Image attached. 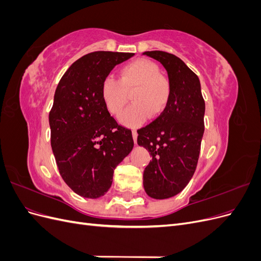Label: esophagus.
I'll list each match as a JSON object with an SVG mask.
<instances>
[{"label": "esophagus", "instance_id": "esophagus-1", "mask_svg": "<svg viewBox=\"0 0 261 261\" xmlns=\"http://www.w3.org/2000/svg\"><path fill=\"white\" fill-rule=\"evenodd\" d=\"M137 136H138V133L136 129H133V138H134V141H135V144L137 143Z\"/></svg>", "mask_w": 261, "mask_h": 261}]
</instances>
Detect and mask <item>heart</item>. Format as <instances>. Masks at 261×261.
<instances>
[{"mask_svg": "<svg viewBox=\"0 0 261 261\" xmlns=\"http://www.w3.org/2000/svg\"><path fill=\"white\" fill-rule=\"evenodd\" d=\"M101 98L108 112L120 115L127 105L129 96L134 103L120 117L121 123L136 127L145 123L151 114L160 116L167 109L172 85L160 73L159 65L148 59H137L125 64L120 70L118 81L112 76L105 78L101 85Z\"/></svg>", "mask_w": 261, "mask_h": 261, "instance_id": "1", "label": "heart"}]
</instances>
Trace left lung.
Segmentation results:
<instances>
[{"label": "left lung", "instance_id": "8db88e82", "mask_svg": "<svg viewBox=\"0 0 261 261\" xmlns=\"http://www.w3.org/2000/svg\"><path fill=\"white\" fill-rule=\"evenodd\" d=\"M144 54L161 63L172 85L165 111L137 132L138 145L152 156L144 171L145 191L154 199H167L183 191L196 171L206 106L198 76L179 58L163 51Z\"/></svg>", "mask_w": 261, "mask_h": 261}]
</instances>
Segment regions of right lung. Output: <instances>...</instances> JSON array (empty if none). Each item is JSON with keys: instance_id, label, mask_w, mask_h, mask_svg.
Listing matches in <instances>:
<instances>
[{"instance_id": "right-lung-1", "label": "right lung", "mask_w": 261, "mask_h": 261, "mask_svg": "<svg viewBox=\"0 0 261 261\" xmlns=\"http://www.w3.org/2000/svg\"><path fill=\"white\" fill-rule=\"evenodd\" d=\"M134 53L96 51L74 62L62 76L49 114L51 147L62 178L86 198H99L134 147L132 130L106 109L101 85Z\"/></svg>"}]
</instances>
